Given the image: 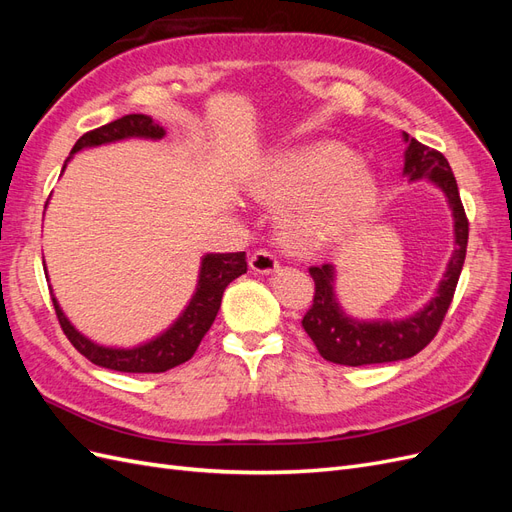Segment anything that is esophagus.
<instances>
[{
    "label": "esophagus",
    "mask_w": 512,
    "mask_h": 512,
    "mask_svg": "<svg viewBox=\"0 0 512 512\" xmlns=\"http://www.w3.org/2000/svg\"><path fill=\"white\" fill-rule=\"evenodd\" d=\"M250 267H252V271H256V273L269 275V273H275L277 269H280V262H277V258H275L271 252L258 250V252H254L252 258H250Z\"/></svg>",
    "instance_id": "esophagus-1"
}]
</instances>
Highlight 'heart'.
Masks as SVG:
<instances>
[{"mask_svg": "<svg viewBox=\"0 0 512 512\" xmlns=\"http://www.w3.org/2000/svg\"><path fill=\"white\" fill-rule=\"evenodd\" d=\"M250 190L262 203L282 207V237L299 254L350 239L378 203L374 170L335 141L277 151L256 170Z\"/></svg>", "mask_w": 512, "mask_h": 512, "instance_id": "1", "label": "heart"}]
</instances>
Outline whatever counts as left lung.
Returning a JSON list of instances; mask_svg holds the SVG:
<instances>
[{"mask_svg": "<svg viewBox=\"0 0 512 512\" xmlns=\"http://www.w3.org/2000/svg\"><path fill=\"white\" fill-rule=\"evenodd\" d=\"M404 177L408 181L427 179L446 196L453 213L455 250L436 288V294L414 312L399 320H356L344 312L335 294V267H309L314 277V305L303 316V329L312 337L322 359L337 365L359 367L404 361L421 352L433 337L453 301L459 275L466 260L468 218L463 211L459 188L451 164L440 151L429 149L404 132Z\"/></svg>", "mask_w": 512, "mask_h": 512, "instance_id": "obj_1", "label": "left lung"}]
</instances>
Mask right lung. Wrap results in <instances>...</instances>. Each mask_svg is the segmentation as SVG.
<instances>
[{"label": "right lung", "instance_id": "1", "mask_svg": "<svg viewBox=\"0 0 512 512\" xmlns=\"http://www.w3.org/2000/svg\"><path fill=\"white\" fill-rule=\"evenodd\" d=\"M166 130L160 123L153 121L149 115H126L117 121L106 123V126L91 130L83 134L76 145L70 151L72 160L74 153L83 149L100 147L117 141H128V138H149V141H160L164 138ZM64 164V170H66ZM61 170V173H64ZM247 271L245 252L235 254H205L200 260L198 282L196 290L192 294L190 303L185 305L179 318L170 324V327L156 335L145 344H138L132 348H113V346H100L94 339L85 337L64 314V309L59 307V301L51 290V299L55 305V314L59 318L61 329H64L70 344L79 350L85 359L96 363L106 369L126 371V374H160V371L173 369L188 359L196 352L198 344L203 342L205 333L211 329V324L220 312L222 294L226 286L237 280L239 275ZM49 275V273H46Z\"/></svg>", "mask_w": 512, "mask_h": 512}]
</instances>
